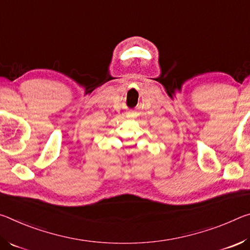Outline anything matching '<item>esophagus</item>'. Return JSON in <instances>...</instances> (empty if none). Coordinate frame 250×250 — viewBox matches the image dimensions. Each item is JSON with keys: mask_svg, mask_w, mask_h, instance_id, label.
Listing matches in <instances>:
<instances>
[{"mask_svg": "<svg viewBox=\"0 0 250 250\" xmlns=\"http://www.w3.org/2000/svg\"><path fill=\"white\" fill-rule=\"evenodd\" d=\"M126 117L135 118V117H136V112H127V113H126Z\"/></svg>", "mask_w": 250, "mask_h": 250, "instance_id": "34e87169", "label": "esophagus"}]
</instances>
